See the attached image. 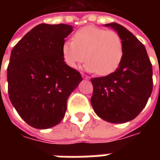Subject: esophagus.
I'll list each match as a JSON object with an SVG mask.
<instances>
[{"label":"esophagus","instance_id":"obj_1","mask_svg":"<svg viewBox=\"0 0 160 160\" xmlns=\"http://www.w3.org/2000/svg\"><path fill=\"white\" fill-rule=\"evenodd\" d=\"M81 76H82L84 80H89V77L86 75V74H84V73H81Z\"/></svg>","mask_w":160,"mask_h":160}]
</instances>
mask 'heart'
Wrapping results in <instances>:
<instances>
[{"label": "heart", "instance_id": "1", "mask_svg": "<svg viewBox=\"0 0 160 160\" xmlns=\"http://www.w3.org/2000/svg\"><path fill=\"white\" fill-rule=\"evenodd\" d=\"M62 55L69 68H75L85 59V69L104 76L113 73L120 65L123 43L121 37L113 31L88 26L77 31L73 41L63 42Z\"/></svg>", "mask_w": 160, "mask_h": 160}]
</instances>
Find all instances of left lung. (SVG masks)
<instances>
[{"mask_svg": "<svg viewBox=\"0 0 160 160\" xmlns=\"http://www.w3.org/2000/svg\"><path fill=\"white\" fill-rule=\"evenodd\" d=\"M123 43V56L114 73L92 79L91 104L95 113L111 123H124L140 114L152 90V68L145 46L118 23L105 24Z\"/></svg>", "mask_w": 160, "mask_h": 160, "instance_id": "obj_1", "label": "left lung"}]
</instances>
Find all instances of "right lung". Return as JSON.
I'll return each mask as SVG.
<instances>
[{"mask_svg": "<svg viewBox=\"0 0 160 160\" xmlns=\"http://www.w3.org/2000/svg\"><path fill=\"white\" fill-rule=\"evenodd\" d=\"M73 32L66 24H41L27 32L11 52L8 67V95L20 118L30 126L46 129L61 122L67 100L82 77L62 55Z\"/></svg>", "mask_w": 160, "mask_h": 160, "instance_id": "add662e5", "label": "right lung"}]
</instances>
